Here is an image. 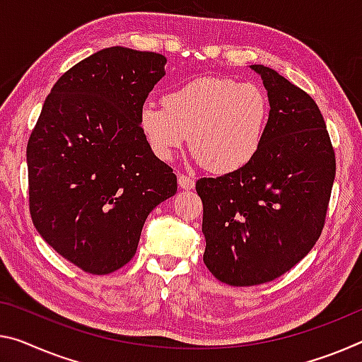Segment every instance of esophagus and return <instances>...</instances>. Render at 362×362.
Masks as SVG:
<instances>
[{"instance_id":"34e87169","label":"esophagus","mask_w":362,"mask_h":362,"mask_svg":"<svg viewBox=\"0 0 362 362\" xmlns=\"http://www.w3.org/2000/svg\"><path fill=\"white\" fill-rule=\"evenodd\" d=\"M177 180H179V187L182 188V190H193L194 188V179L190 175L179 174L177 175Z\"/></svg>"}]
</instances>
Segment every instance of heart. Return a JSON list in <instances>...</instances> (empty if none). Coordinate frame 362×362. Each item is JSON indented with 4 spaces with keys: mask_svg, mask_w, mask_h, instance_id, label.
I'll use <instances>...</instances> for the list:
<instances>
[{
    "mask_svg": "<svg viewBox=\"0 0 362 362\" xmlns=\"http://www.w3.org/2000/svg\"><path fill=\"white\" fill-rule=\"evenodd\" d=\"M160 103H145L139 116L143 139L160 160L174 158L188 135L194 158L216 174L245 168L259 151L269 100L253 83L199 77L168 91Z\"/></svg>",
    "mask_w": 362,
    "mask_h": 362,
    "instance_id": "1",
    "label": "heart"
}]
</instances>
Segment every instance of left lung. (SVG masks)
<instances>
[{"label":"left lung","instance_id":"left-lung-1","mask_svg":"<svg viewBox=\"0 0 362 362\" xmlns=\"http://www.w3.org/2000/svg\"><path fill=\"white\" fill-rule=\"evenodd\" d=\"M250 67L271 106L259 151L242 169L197 182L203 261L233 286L271 282L313 250L335 180V153L314 100L274 69Z\"/></svg>","mask_w":362,"mask_h":362}]
</instances>
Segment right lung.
I'll list each match as a JSON object with an SVG mask.
<instances>
[{
  "instance_id": "right-lung-1",
  "label": "right lung",
  "mask_w": 362,
  "mask_h": 362,
  "mask_svg": "<svg viewBox=\"0 0 362 362\" xmlns=\"http://www.w3.org/2000/svg\"><path fill=\"white\" fill-rule=\"evenodd\" d=\"M165 62L163 54L122 47L88 56L54 83L28 139L33 226L88 274L125 266L148 214L177 192L175 174L139 127Z\"/></svg>"
}]
</instances>
